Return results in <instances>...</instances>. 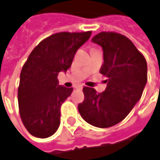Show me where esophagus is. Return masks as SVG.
Masks as SVG:
<instances>
[{"label": "esophagus", "instance_id": "1", "mask_svg": "<svg viewBox=\"0 0 160 160\" xmlns=\"http://www.w3.org/2000/svg\"><path fill=\"white\" fill-rule=\"evenodd\" d=\"M76 88H77V89H82V88H83V85H82V84H79V85L76 86Z\"/></svg>", "mask_w": 160, "mask_h": 160}]
</instances>
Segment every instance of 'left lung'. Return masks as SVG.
Wrapping results in <instances>:
<instances>
[{
    "label": "left lung",
    "mask_w": 160,
    "mask_h": 160,
    "mask_svg": "<svg viewBox=\"0 0 160 160\" xmlns=\"http://www.w3.org/2000/svg\"><path fill=\"white\" fill-rule=\"evenodd\" d=\"M92 41L104 51L100 73L108 78V85L101 93L84 87V100L78 108L89 124L108 128L123 120L140 100L147 81V65L143 53L120 33L102 31Z\"/></svg>",
    "instance_id": "left-lung-1"
}]
</instances>
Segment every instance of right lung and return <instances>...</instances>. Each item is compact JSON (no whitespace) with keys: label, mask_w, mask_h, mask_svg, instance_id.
Returning a JSON list of instances; mask_svg holds the SVG:
<instances>
[{"label":"right lung","mask_w":160,"mask_h":160,"mask_svg":"<svg viewBox=\"0 0 160 160\" xmlns=\"http://www.w3.org/2000/svg\"><path fill=\"white\" fill-rule=\"evenodd\" d=\"M92 31L59 32L42 40L25 62L17 92L19 114L28 132L38 138L52 135L60 125V108L73 88L58 85L60 71H67L78 49Z\"/></svg>","instance_id":"1"}]
</instances>
